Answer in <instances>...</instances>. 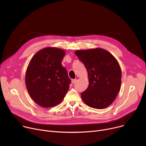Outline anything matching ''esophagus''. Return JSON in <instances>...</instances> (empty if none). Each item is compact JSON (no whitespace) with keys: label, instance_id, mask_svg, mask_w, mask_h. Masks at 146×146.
<instances>
[{"label":"esophagus","instance_id":"esophagus-1","mask_svg":"<svg viewBox=\"0 0 146 146\" xmlns=\"http://www.w3.org/2000/svg\"><path fill=\"white\" fill-rule=\"evenodd\" d=\"M76 81H77V79H72V83L73 84H74L76 82Z\"/></svg>","mask_w":146,"mask_h":146}]
</instances>
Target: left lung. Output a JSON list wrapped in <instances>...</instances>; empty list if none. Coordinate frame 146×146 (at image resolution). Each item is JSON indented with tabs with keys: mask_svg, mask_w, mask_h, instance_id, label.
I'll use <instances>...</instances> for the list:
<instances>
[{
	"mask_svg": "<svg viewBox=\"0 0 146 146\" xmlns=\"http://www.w3.org/2000/svg\"><path fill=\"white\" fill-rule=\"evenodd\" d=\"M75 54L85 64L89 86L81 94L83 101L95 109H104L115 99L121 85V70L117 59L104 49L77 50Z\"/></svg>",
	"mask_w": 146,
	"mask_h": 146,
	"instance_id": "left-lung-1",
	"label": "left lung"
}]
</instances>
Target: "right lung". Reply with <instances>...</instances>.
<instances>
[{"mask_svg": "<svg viewBox=\"0 0 146 146\" xmlns=\"http://www.w3.org/2000/svg\"><path fill=\"white\" fill-rule=\"evenodd\" d=\"M65 54L63 49L46 47L38 51L29 61L25 85L33 100L41 106H56L67 92L71 80L61 64Z\"/></svg>", "mask_w": 146, "mask_h": 146, "instance_id": "add662e5", "label": "right lung"}]
</instances>
